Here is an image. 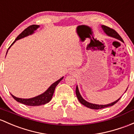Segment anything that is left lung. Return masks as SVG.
I'll return each instance as SVG.
<instances>
[{"instance_id":"left-lung-1","label":"left lung","mask_w":134,"mask_h":134,"mask_svg":"<svg viewBox=\"0 0 134 134\" xmlns=\"http://www.w3.org/2000/svg\"><path fill=\"white\" fill-rule=\"evenodd\" d=\"M101 28H102V29H103V31H104V33L106 34L107 35H108V36L117 39V40H120L121 42H123L124 43L123 39L121 38V37L119 36V34L117 33L115 30H114V29H111V28L108 27L106 26H103V25H102V26H101ZM127 88H126V90H127ZM126 91H125V92H126ZM76 96H77V98H78L79 101H80V102L81 103L82 105H83L84 106L87 107L91 108V109H94V110L101 109V108H106V107H108L112 106V105H114V104L118 102V101H119L121 98V97H120V98H119L118 99H117L116 101H114V102L111 103L107 104V105H98V104L91 103H89V102H88V101L85 100V99L82 98V96H81V94H80V91H79L78 85L76 86Z\"/></svg>"}]
</instances>
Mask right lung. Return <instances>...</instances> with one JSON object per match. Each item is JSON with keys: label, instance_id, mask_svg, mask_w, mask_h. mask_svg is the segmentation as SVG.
<instances>
[{"label": "right lung", "instance_id": "1", "mask_svg": "<svg viewBox=\"0 0 134 134\" xmlns=\"http://www.w3.org/2000/svg\"><path fill=\"white\" fill-rule=\"evenodd\" d=\"M40 27V26L38 25H32V26H29L28 27H27L25 30H24L19 36L16 37V38L15 39V41L13 42L12 44L11 45L10 47H9V49L11 47V46L14 44L16 40H20L21 38H23L26 37V36H29V35H31L35 33V31L38 29V28ZM8 49V50H9ZM8 50L7 51V53H8ZM63 76L62 78L59 79L58 80L55 81L54 83H53L50 87L45 91L44 92L42 93V94H40V95L37 96H35L34 98H28V99H25V98H16L15 96H13V94H11V95L12 96L13 98L15 99L18 102L20 103L24 104V105H28V106H39V105H45V104L47 103L49 101H51V99H52V97H53V94H54V90H55L56 87L57 86L58 84L63 80Z\"/></svg>", "mask_w": 134, "mask_h": 134}]
</instances>
